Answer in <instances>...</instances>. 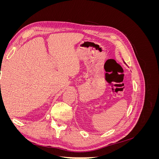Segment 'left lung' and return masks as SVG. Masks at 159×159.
<instances>
[{"instance_id":"obj_1","label":"left lung","mask_w":159,"mask_h":159,"mask_svg":"<svg viewBox=\"0 0 159 159\" xmlns=\"http://www.w3.org/2000/svg\"><path fill=\"white\" fill-rule=\"evenodd\" d=\"M124 63H125V61H124Z\"/></svg>"}]
</instances>
